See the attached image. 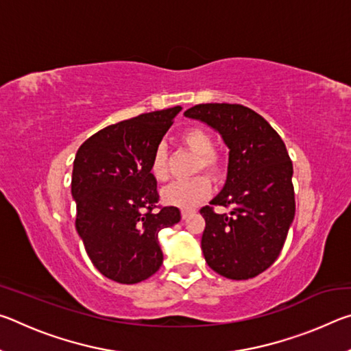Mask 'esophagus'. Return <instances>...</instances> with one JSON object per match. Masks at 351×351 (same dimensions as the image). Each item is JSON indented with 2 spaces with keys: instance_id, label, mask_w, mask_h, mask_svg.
Returning <instances> with one entry per match:
<instances>
[{
  "instance_id": "obj_1",
  "label": "esophagus",
  "mask_w": 351,
  "mask_h": 351,
  "mask_svg": "<svg viewBox=\"0 0 351 351\" xmlns=\"http://www.w3.org/2000/svg\"><path fill=\"white\" fill-rule=\"evenodd\" d=\"M190 213H192V210H182L181 212V218L182 219H187L190 217Z\"/></svg>"
}]
</instances>
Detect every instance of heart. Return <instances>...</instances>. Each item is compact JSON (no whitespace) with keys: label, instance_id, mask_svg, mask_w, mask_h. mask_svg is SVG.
Segmentation results:
<instances>
[{"label":"heart","instance_id":"b5f03b06","mask_svg":"<svg viewBox=\"0 0 351 351\" xmlns=\"http://www.w3.org/2000/svg\"><path fill=\"white\" fill-rule=\"evenodd\" d=\"M181 144L189 152L197 154L198 161L195 171L204 170L212 180L219 181L228 171V159L223 153L213 150V138L203 127H190L180 134ZM150 171L156 181H165L169 178L167 153L159 145L154 150ZM212 189L210 180L204 175H198L189 181H175L162 189L161 198L167 206L180 207V209H193L201 201L209 197Z\"/></svg>","mask_w":351,"mask_h":351}]
</instances>
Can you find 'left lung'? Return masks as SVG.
<instances>
[{"label": "left lung", "mask_w": 351, "mask_h": 351, "mask_svg": "<svg viewBox=\"0 0 351 351\" xmlns=\"http://www.w3.org/2000/svg\"><path fill=\"white\" fill-rule=\"evenodd\" d=\"M184 116L207 123L229 148L228 180L212 205L229 206L206 219L201 249L210 268L247 280L274 263L294 219L293 162L280 136L254 110L239 104H201Z\"/></svg>", "instance_id": "8db88e82"}]
</instances>
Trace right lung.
<instances>
[{
	"instance_id": "1",
	"label": "right lung",
	"mask_w": 351,
	"mask_h": 351,
	"mask_svg": "<svg viewBox=\"0 0 351 351\" xmlns=\"http://www.w3.org/2000/svg\"><path fill=\"white\" fill-rule=\"evenodd\" d=\"M182 108L145 112L108 125L77 150L71 181L75 229L100 274L133 285L162 265L159 230L181 219L178 207H161L150 161Z\"/></svg>"
}]
</instances>
